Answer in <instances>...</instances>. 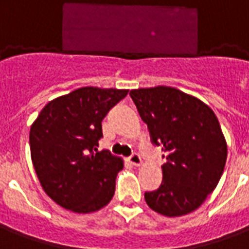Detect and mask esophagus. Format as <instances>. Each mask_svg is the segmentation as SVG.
<instances>
[{
    "instance_id": "esophagus-1",
    "label": "esophagus",
    "mask_w": 249,
    "mask_h": 249,
    "mask_svg": "<svg viewBox=\"0 0 249 249\" xmlns=\"http://www.w3.org/2000/svg\"><path fill=\"white\" fill-rule=\"evenodd\" d=\"M129 162L132 165H135V167H140L141 164H142V160H141V157L139 153H133V155L129 157Z\"/></svg>"
}]
</instances>
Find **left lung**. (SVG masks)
Listing matches in <instances>:
<instances>
[{"instance_id":"obj_1","label":"left lung","mask_w":249,"mask_h":249,"mask_svg":"<svg viewBox=\"0 0 249 249\" xmlns=\"http://www.w3.org/2000/svg\"><path fill=\"white\" fill-rule=\"evenodd\" d=\"M129 94L167 159L161 185L144 195L148 207L168 217L191 213L224 171L227 141L219 120L207 104L176 88H141Z\"/></svg>"}]
</instances>
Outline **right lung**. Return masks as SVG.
I'll list each match as a JSON object with an SVG mask.
<instances>
[{
	"instance_id": "1",
	"label": "right lung",
	"mask_w": 249,
	"mask_h": 249,
	"mask_svg": "<svg viewBox=\"0 0 249 249\" xmlns=\"http://www.w3.org/2000/svg\"><path fill=\"white\" fill-rule=\"evenodd\" d=\"M126 89L85 87L52 100L30 126L33 167L41 187L60 207L90 213L112 200L123 159L98 152L101 121Z\"/></svg>"
}]
</instances>
